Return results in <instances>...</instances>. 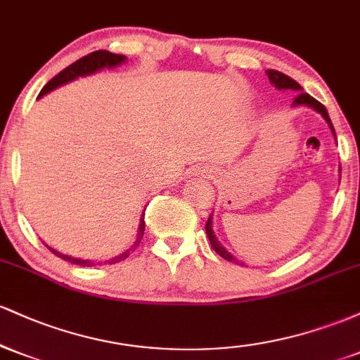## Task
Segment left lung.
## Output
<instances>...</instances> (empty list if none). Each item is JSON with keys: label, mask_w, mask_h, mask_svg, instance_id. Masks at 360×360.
Masks as SVG:
<instances>
[{"label": "left lung", "mask_w": 360, "mask_h": 360, "mask_svg": "<svg viewBox=\"0 0 360 360\" xmlns=\"http://www.w3.org/2000/svg\"><path fill=\"white\" fill-rule=\"evenodd\" d=\"M266 72H267V76H269V81H271L272 84H274L278 89H295V91H301V89H303V88H301V86L298 84V82H296L295 79H291V77L286 76V74H283V72H279V71H274V69H269V71H266ZM300 105L311 106L313 110H316L318 113H321V117L325 118V122L328 123L330 128H332V134L335 135V130H333V125H332V122H330V117H328V113H326V108H325L323 105H321L320 101H316L315 98L309 96L308 93H304V91H301V93H298V96H296L295 100H292V106H300ZM205 229H206V233H208L210 242H212L213 250L217 252V254L220 255V257H223L225 260H229V262H238L237 259L232 257V254H229V252H226V250L223 249V247L220 245V243H218L217 237H214V233H213V229H212V217H210L208 221H206Z\"/></svg>", "instance_id": "8db88e82"}]
</instances>
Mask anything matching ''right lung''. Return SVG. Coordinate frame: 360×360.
Here are the masks:
<instances>
[{"label": "right lung", "mask_w": 360, "mask_h": 360, "mask_svg": "<svg viewBox=\"0 0 360 360\" xmlns=\"http://www.w3.org/2000/svg\"><path fill=\"white\" fill-rule=\"evenodd\" d=\"M125 60V56H120V53H113V52H108V51H96V52H91L88 56L81 57L79 60H76L74 64L68 65V68L64 69V71H60L57 74L56 77H52L51 81L47 82V84L44 86V89L40 91L39 98L44 96V94H47L49 91L59 88V86L65 84V82L76 79V77L79 76H88V74H93L96 71H100L103 68H113V65H118L122 64V62ZM143 230H146V221H143V218L140 220V229H139V235H137V242H135V245H139L140 240H142L143 237ZM134 245V247H135ZM49 250H52L53 254L59 255L60 259L64 260H69V262L72 264H77V266H91L89 260H82V259H74V257H69V255H64V254H59L57 250H53L49 247ZM128 254H130V250L123 252L122 255H118V257L111 259L110 264H115V262H120L122 259H127Z\"/></svg>", "instance_id": "add662e5"}]
</instances>
